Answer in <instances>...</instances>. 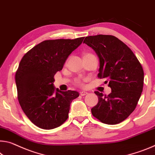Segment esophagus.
<instances>
[{"label": "esophagus", "instance_id": "1", "mask_svg": "<svg viewBox=\"0 0 155 155\" xmlns=\"http://www.w3.org/2000/svg\"><path fill=\"white\" fill-rule=\"evenodd\" d=\"M88 94L87 92H85V91H82V92H80V95L81 96H85Z\"/></svg>", "mask_w": 155, "mask_h": 155}]
</instances>
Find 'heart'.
<instances>
[{
	"label": "heart",
	"mask_w": 155,
	"mask_h": 155,
	"mask_svg": "<svg viewBox=\"0 0 155 155\" xmlns=\"http://www.w3.org/2000/svg\"><path fill=\"white\" fill-rule=\"evenodd\" d=\"M85 81V78H76L74 80V84L76 85H78V86L79 87H83L84 86Z\"/></svg>",
	"instance_id": "heart-1"
}]
</instances>
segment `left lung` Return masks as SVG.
<instances>
[{
  "mask_svg": "<svg viewBox=\"0 0 155 155\" xmlns=\"http://www.w3.org/2000/svg\"><path fill=\"white\" fill-rule=\"evenodd\" d=\"M83 43L99 56L98 77L105 78L112 90L108 95L95 91L99 102L91 109L92 114L104 124H119L130 115L138 104L143 87V68L133 51L114 36H87Z\"/></svg>",
  "mask_w": 155,
  "mask_h": 155,
  "instance_id": "8db88e82",
  "label": "left lung"
}]
</instances>
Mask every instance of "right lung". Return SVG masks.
<instances>
[{"label": "right lung", "mask_w": 155, "mask_h": 155, "mask_svg": "<svg viewBox=\"0 0 155 155\" xmlns=\"http://www.w3.org/2000/svg\"><path fill=\"white\" fill-rule=\"evenodd\" d=\"M84 38L45 40L29 50L19 63L15 75L18 102L28 119L40 128L61 126L68 119L71 102L79 96L71 90L56 89L54 93L53 83L55 74Z\"/></svg>", "instance_id": "obj_1"}]
</instances>
